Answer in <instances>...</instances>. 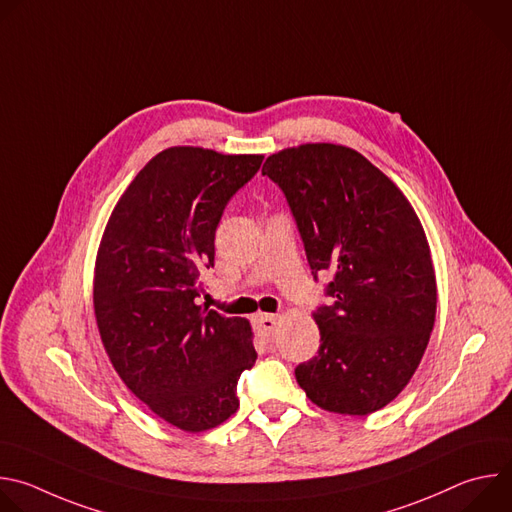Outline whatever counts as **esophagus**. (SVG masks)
<instances>
[{
  "instance_id": "obj_1",
  "label": "esophagus",
  "mask_w": 512,
  "mask_h": 512,
  "mask_svg": "<svg viewBox=\"0 0 512 512\" xmlns=\"http://www.w3.org/2000/svg\"><path fill=\"white\" fill-rule=\"evenodd\" d=\"M255 324H257V330L265 338H271L273 332H275V326H277V318L273 314H257L255 316Z\"/></svg>"
}]
</instances>
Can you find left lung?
<instances>
[{
    "instance_id": "1",
    "label": "left lung",
    "mask_w": 512,
    "mask_h": 512,
    "mask_svg": "<svg viewBox=\"0 0 512 512\" xmlns=\"http://www.w3.org/2000/svg\"><path fill=\"white\" fill-rule=\"evenodd\" d=\"M263 176L294 214L314 279L330 271L314 320L320 348L296 367L312 403L369 415L409 383L435 322L429 245L403 192L367 158L306 143L267 158Z\"/></svg>"
}]
</instances>
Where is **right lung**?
Returning <instances> with one entry per match:
<instances>
[{
    "label": "right lung",
    "instance_id": "obj_1",
    "mask_svg": "<svg viewBox=\"0 0 512 512\" xmlns=\"http://www.w3.org/2000/svg\"><path fill=\"white\" fill-rule=\"evenodd\" d=\"M263 156L170 148L119 198L95 265V316L127 389L190 433L239 409L237 381L255 364L251 326L198 306L214 267V233Z\"/></svg>",
    "mask_w": 512,
    "mask_h": 512
}]
</instances>
